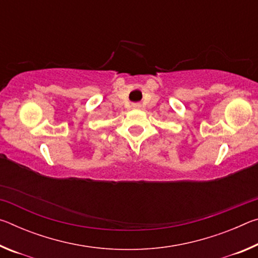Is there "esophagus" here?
Here are the masks:
<instances>
[{
	"label": "esophagus",
	"instance_id": "esophagus-1",
	"mask_svg": "<svg viewBox=\"0 0 258 258\" xmlns=\"http://www.w3.org/2000/svg\"><path fill=\"white\" fill-rule=\"evenodd\" d=\"M134 107H135V108H138L139 106H138V104H135V106H134Z\"/></svg>",
	"mask_w": 258,
	"mask_h": 258
}]
</instances>
